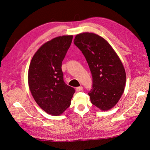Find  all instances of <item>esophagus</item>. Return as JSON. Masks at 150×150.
Listing matches in <instances>:
<instances>
[{
  "instance_id": "1",
  "label": "esophagus",
  "mask_w": 150,
  "mask_h": 150,
  "mask_svg": "<svg viewBox=\"0 0 150 150\" xmlns=\"http://www.w3.org/2000/svg\"><path fill=\"white\" fill-rule=\"evenodd\" d=\"M83 89V86H79V87H78L76 88V91L78 92H79V91H82Z\"/></svg>"
}]
</instances>
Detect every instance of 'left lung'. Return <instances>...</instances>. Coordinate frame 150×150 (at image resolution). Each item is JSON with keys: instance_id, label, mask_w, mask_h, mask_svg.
Listing matches in <instances>:
<instances>
[{"instance_id": "1", "label": "left lung", "mask_w": 150, "mask_h": 150, "mask_svg": "<svg viewBox=\"0 0 150 150\" xmlns=\"http://www.w3.org/2000/svg\"><path fill=\"white\" fill-rule=\"evenodd\" d=\"M74 43L87 61L93 77L88 93L91 102L108 111L119 101L124 92L126 72L119 56L106 40L96 34H77Z\"/></svg>"}]
</instances>
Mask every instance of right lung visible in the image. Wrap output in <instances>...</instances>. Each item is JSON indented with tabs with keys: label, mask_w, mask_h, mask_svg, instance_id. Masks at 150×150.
I'll use <instances>...</instances> for the list:
<instances>
[{
	"label": "right lung",
	"mask_w": 150,
	"mask_h": 150,
	"mask_svg": "<svg viewBox=\"0 0 150 150\" xmlns=\"http://www.w3.org/2000/svg\"><path fill=\"white\" fill-rule=\"evenodd\" d=\"M73 36L55 38L41 46L32 59L28 83L35 102L47 114L61 115L71 105L75 93L63 80L62 62Z\"/></svg>",
	"instance_id": "1"
}]
</instances>
